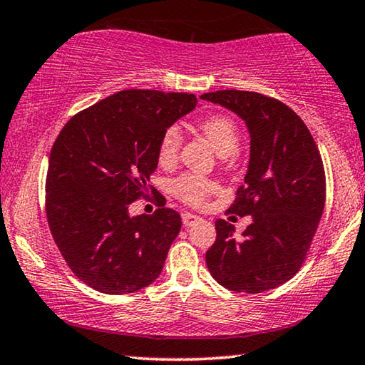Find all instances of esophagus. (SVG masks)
<instances>
[{
  "mask_svg": "<svg viewBox=\"0 0 365 365\" xmlns=\"http://www.w3.org/2000/svg\"><path fill=\"white\" fill-rule=\"evenodd\" d=\"M197 221H200V216H197V215H192V213H182V222H183V226H193L195 222Z\"/></svg>",
  "mask_w": 365,
  "mask_h": 365,
  "instance_id": "esophagus-1",
  "label": "esophagus"
}]
</instances>
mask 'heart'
Returning a JSON list of instances; mask_svg holds the SVG:
<instances>
[{
	"label": "heart",
	"instance_id": "b5f03b06",
	"mask_svg": "<svg viewBox=\"0 0 365 365\" xmlns=\"http://www.w3.org/2000/svg\"><path fill=\"white\" fill-rule=\"evenodd\" d=\"M201 134L213 145V149L221 155L222 160L236 154L241 144V130L232 118L227 114H211L198 124ZM182 145V133L177 126L168 128L162 134L159 149H157V160L160 165L170 167L178 159V150ZM172 195L190 206H200L206 197L216 192V183L206 177L185 173L170 182Z\"/></svg>",
	"mask_w": 365,
	"mask_h": 365
}]
</instances>
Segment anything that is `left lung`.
Here are the masks:
<instances>
[{
	"label": "left lung",
	"instance_id": "left-lung-1",
	"mask_svg": "<svg viewBox=\"0 0 365 365\" xmlns=\"http://www.w3.org/2000/svg\"><path fill=\"white\" fill-rule=\"evenodd\" d=\"M201 100L236 113L251 134L247 173L227 213L252 222L236 237L231 222L217 220L206 265L227 290H272L300 270L317 235L326 201L322 155L302 118L275 98L220 90Z\"/></svg>",
	"mask_w": 365,
	"mask_h": 365
}]
</instances>
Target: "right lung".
I'll return each instance as SVG.
<instances>
[{
    "label": "right lung",
    "mask_w": 365,
    "mask_h": 365,
    "mask_svg": "<svg viewBox=\"0 0 365 365\" xmlns=\"http://www.w3.org/2000/svg\"><path fill=\"white\" fill-rule=\"evenodd\" d=\"M197 96L123 90L70 119L52 145L46 215L65 262L110 295L133 293L160 275L180 215L160 205L129 215L148 193L162 134L195 110Z\"/></svg>",
    "instance_id": "1"
}]
</instances>
